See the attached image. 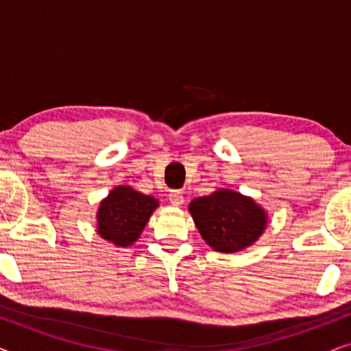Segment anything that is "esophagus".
Wrapping results in <instances>:
<instances>
[{
	"mask_svg": "<svg viewBox=\"0 0 351 351\" xmlns=\"http://www.w3.org/2000/svg\"><path fill=\"white\" fill-rule=\"evenodd\" d=\"M169 201L172 206H182L184 204V193L180 190H171L169 191Z\"/></svg>",
	"mask_w": 351,
	"mask_h": 351,
	"instance_id": "34e87169",
	"label": "esophagus"
}]
</instances>
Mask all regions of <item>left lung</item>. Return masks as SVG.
Masks as SVG:
<instances>
[{
  "label": "left lung",
  "instance_id": "8db88e82",
  "mask_svg": "<svg viewBox=\"0 0 351 351\" xmlns=\"http://www.w3.org/2000/svg\"><path fill=\"white\" fill-rule=\"evenodd\" d=\"M196 228L219 252H238L261 237L267 223L265 210L251 198L232 190H219L190 203Z\"/></svg>",
  "mask_w": 351,
  "mask_h": 351
}]
</instances>
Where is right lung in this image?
I'll return each instance as SVG.
<instances>
[{
  "instance_id": "obj_1",
  "label": "right lung",
  "mask_w": 351,
  "mask_h": 351,
  "mask_svg": "<svg viewBox=\"0 0 351 351\" xmlns=\"http://www.w3.org/2000/svg\"><path fill=\"white\" fill-rule=\"evenodd\" d=\"M158 201L138 193L131 186H117L100 203L97 222L99 233L117 246H129L141 237Z\"/></svg>"
}]
</instances>
